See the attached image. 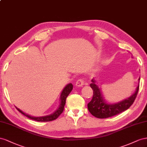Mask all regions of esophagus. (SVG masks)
Instances as JSON below:
<instances>
[{"instance_id": "obj_1", "label": "esophagus", "mask_w": 147, "mask_h": 147, "mask_svg": "<svg viewBox=\"0 0 147 147\" xmlns=\"http://www.w3.org/2000/svg\"><path fill=\"white\" fill-rule=\"evenodd\" d=\"M84 81L83 79H79L76 82V86L77 87H82L84 85Z\"/></svg>"}]
</instances>
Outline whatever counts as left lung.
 <instances>
[{"label": "left lung", "instance_id": "1", "mask_svg": "<svg viewBox=\"0 0 147 147\" xmlns=\"http://www.w3.org/2000/svg\"><path fill=\"white\" fill-rule=\"evenodd\" d=\"M91 81L90 86L93 90L94 94L91 101L87 104V108L91 114L97 118H108L127 110L135 101L139 89V85L135 94L131 97L118 103L108 104L103 100L102 92L96 84L95 80L92 79Z\"/></svg>", "mask_w": 147, "mask_h": 147}]
</instances>
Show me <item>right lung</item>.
I'll list each match as a JSON object with an SVG mask.
<instances>
[{
	"instance_id": "obj_1",
	"label": "right lung",
	"mask_w": 147,
	"mask_h": 147,
	"mask_svg": "<svg viewBox=\"0 0 147 147\" xmlns=\"http://www.w3.org/2000/svg\"><path fill=\"white\" fill-rule=\"evenodd\" d=\"M73 87V86L72 84L70 83L65 87V89H63V90L61 95L60 106L59 108H58V110L53 113V114H52L51 115L42 116V117H33V116H29V115L26 114V113H23L22 111H21L18 108L16 107V108L17 109V110H18V111H20L21 113H22V114H23L25 116L28 117V118L33 119V120L36 121H40V122H48V121H53V120L57 119L58 118V116H59L63 113V111L64 107H65V103H66V99L67 97L68 96V95L69 94L70 92H71V90H72Z\"/></svg>"
}]
</instances>
